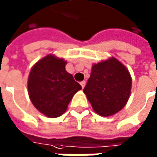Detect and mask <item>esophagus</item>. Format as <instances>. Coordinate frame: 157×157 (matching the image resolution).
Masks as SVG:
<instances>
[{
    "mask_svg": "<svg viewBox=\"0 0 157 157\" xmlns=\"http://www.w3.org/2000/svg\"><path fill=\"white\" fill-rule=\"evenodd\" d=\"M85 85H86V81H82V82H81V86H82V88H84Z\"/></svg>",
    "mask_w": 157,
    "mask_h": 157,
    "instance_id": "1",
    "label": "esophagus"
}]
</instances>
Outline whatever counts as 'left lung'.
Segmentation results:
<instances>
[{"instance_id":"obj_1","label":"left lung","mask_w":157,"mask_h":157,"mask_svg":"<svg viewBox=\"0 0 157 157\" xmlns=\"http://www.w3.org/2000/svg\"><path fill=\"white\" fill-rule=\"evenodd\" d=\"M132 77L127 69L114 57L94 64L83 89L94 112L107 117L125 105L131 94Z\"/></svg>"}]
</instances>
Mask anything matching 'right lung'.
<instances>
[{"mask_svg": "<svg viewBox=\"0 0 157 157\" xmlns=\"http://www.w3.org/2000/svg\"><path fill=\"white\" fill-rule=\"evenodd\" d=\"M66 62L53 55L38 61L28 77V94L37 109L50 118L59 117L75 93L82 89L65 70Z\"/></svg>", "mask_w": 157, "mask_h": 157, "instance_id": "1", "label": "right lung"}]
</instances>
